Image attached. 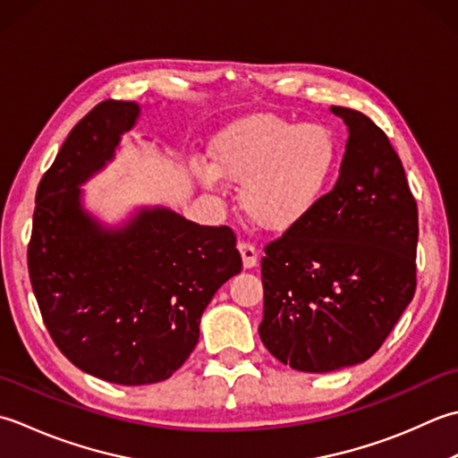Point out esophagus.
<instances>
[{
	"instance_id": "obj_1",
	"label": "esophagus",
	"mask_w": 458,
	"mask_h": 458,
	"mask_svg": "<svg viewBox=\"0 0 458 458\" xmlns=\"http://www.w3.org/2000/svg\"><path fill=\"white\" fill-rule=\"evenodd\" d=\"M239 253L242 259V267L245 268H253L259 263V253L257 249L250 245V242H239Z\"/></svg>"
}]
</instances>
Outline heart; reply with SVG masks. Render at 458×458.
<instances>
[{
	"label": "heart",
	"instance_id": "heart-1",
	"mask_svg": "<svg viewBox=\"0 0 458 458\" xmlns=\"http://www.w3.org/2000/svg\"><path fill=\"white\" fill-rule=\"evenodd\" d=\"M211 160L191 164L203 188L219 190L223 180L241 183L245 216L260 229L283 233L310 217L328 195L342 144L326 124L253 114L213 138Z\"/></svg>",
	"mask_w": 458,
	"mask_h": 458
}]
</instances>
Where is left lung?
Here are the masks:
<instances>
[{
  "label": "left lung",
  "mask_w": 458,
  "mask_h": 458,
  "mask_svg": "<svg viewBox=\"0 0 458 458\" xmlns=\"http://www.w3.org/2000/svg\"><path fill=\"white\" fill-rule=\"evenodd\" d=\"M330 112L348 128L334 190L260 260V340L308 373L369 360L415 294L419 221L403 164L366 114Z\"/></svg>",
  "instance_id": "obj_1"
}]
</instances>
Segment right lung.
I'll use <instances>...</instances> for the list:
<instances>
[{"instance_id":"1","label":"right lung","mask_w":458,"mask_h":458,"mask_svg":"<svg viewBox=\"0 0 458 458\" xmlns=\"http://www.w3.org/2000/svg\"><path fill=\"white\" fill-rule=\"evenodd\" d=\"M106 100L71 130L37 190L30 276L43 320L79 369L118 386L157 384L199 340L213 294L241 273L229 227L198 225L165 205L106 223L85 185L114 160L140 118Z\"/></svg>"}]
</instances>
